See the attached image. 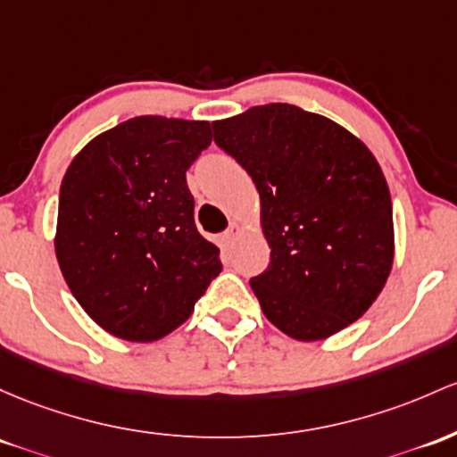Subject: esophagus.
Returning a JSON list of instances; mask_svg holds the SVG:
<instances>
[{"label":"esophagus","mask_w":457,"mask_h":457,"mask_svg":"<svg viewBox=\"0 0 457 457\" xmlns=\"http://www.w3.org/2000/svg\"><path fill=\"white\" fill-rule=\"evenodd\" d=\"M238 232H240L238 225H237V223H229V228L225 229L223 237H220V240H223V245H229V243H232V240L238 237Z\"/></svg>","instance_id":"1"}]
</instances>
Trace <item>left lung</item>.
<instances>
[{
	"instance_id": "1",
	"label": "left lung",
	"mask_w": 457,
	"mask_h": 457,
	"mask_svg": "<svg viewBox=\"0 0 457 457\" xmlns=\"http://www.w3.org/2000/svg\"><path fill=\"white\" fill-rule=\"evenodd\" d=\"M214 143L252 175L270 262L249 279L262 312L297 340L358 320L393 267V202L373 154L338 123L290 104L214 121Z\"/></svg>"
}]
</instances>
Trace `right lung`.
<instances>
[{"mask_svg":"<svg viewBox=\"0 0 457 457\" xmlns=\"http://www.w3.org/2000/svg\"><path fill=\"white\" fill-rule=\"evenodd\" d=\"M208 121L134 117L73 158L60 187L56 255L73 297L123 340H158L193 314L220 273L197 232L187 171Z\"/></svg>","mask_w":457,"mask_h":457,"instance_id":"add662e5","label":"right lung"}]
</instances>
